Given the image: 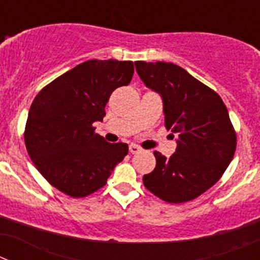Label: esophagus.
Wrapping results in <instances>:
<instances>
[{
  "mask_svg": "<svg viewBox=\"0 0 260 260\" xmlns=\"http://www.w3.org/2000/svg\"><path fill=\"white\" fill-rule=\"evenodd\" d=\"M128 151H130V153H138L141 152L142 148L141 147H138L137 144H130V146H128Z\"/></svg>",
  "mask_w": 260,
  "mask_h": 260,
  "instance_id": "obj_1",
  "label": "esophagus"
}]
</instances>
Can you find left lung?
Instances as JSON below:
<instances>
[{"label":"left lung","mask_w":260,"mask_h":260,"mask_svg":"<svg viewBox=\"0 0 260 260\" xmlns=\"http://www.w3.org/2000/svg\"><path fill=\"white\" fill-rule=\"evenodd\" d=\"M138 75L160 93L165 127L177 137L169 158L155 151L156 167L143 183L168 203H185L212 187L236 152L237 137L217 93L171 62H135ZM174 137V136H173Z\"/></svg>","instance_id":"obj_1"}]
</instances>
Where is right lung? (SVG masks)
Listing matches in <instances>:
<instances>
[{
  "mask_svg": "<svg viewBox=\"0 0 260 260\" xmlns=\"http://www.w3.org/2000/svg\"><path fill=\"white\" fill-rule=\"evenodd\" d=\"M134 74L132 61L89 59L62 74L38 93L28 112L24 143L41 176L57 190L83 198L105 186L128 152L95 133L105 105Z\"/></svg>",
  "mask_w": 260,
  "mask_h": 260,
  "instance_id": "right-lung-1",
  "label": "right lung"
}]
</instances>
